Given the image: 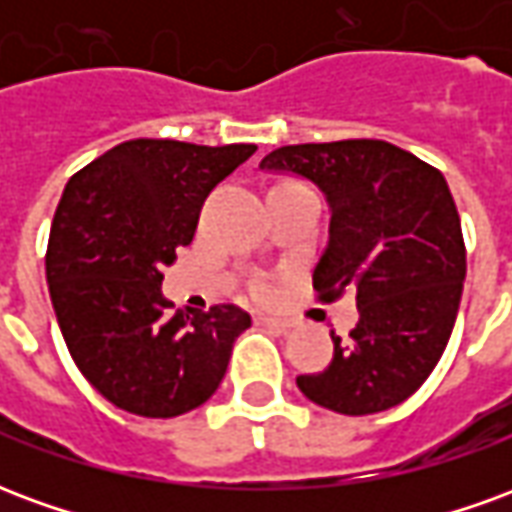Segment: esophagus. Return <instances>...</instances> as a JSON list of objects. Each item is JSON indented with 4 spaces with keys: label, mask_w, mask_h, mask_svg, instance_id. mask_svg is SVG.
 Returning <instances> with one entry per match:
<instances>
[{
    "label": "esophagus",
    "mask_w": 512,
    "mask_h": 512,
    "mask_svg": "<svg viewBox=\"0 0 512 512\" xmlns=\"http://www.w3.org/2000/svg\"><path fill=\"white\" fill-rule=\"evenodd\" d=\"M260 326H268V329H274V332L285 334L290 329V321H282V318H274V315H257L255 318Z\"/></svg>",
    "instance_id": "34e87169"
}]
</instances>
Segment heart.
I'll return each mask as SVG.
<instances>
[{
    "label": "heart",
    "mask_w": 512,
    "mask_h": 512,
    "mask_svg": "<svg viewBox=\"0 0 512 512\" xmlns=\"http://www.w3.org/2000/svg\"><path fill=\"white\" fill-rule=\"evenodd\" d=\"M255 290H257V293H266V285H257Z\"/></svg>",
    "instance_id": "heart-1"
}]
</instances>
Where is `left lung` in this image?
Wrapping results in <instances>:
<instances>
[{
	"instance_id": "8db88e82",
	"label": "left lung",
	"mask_w": 512,
	"mask_h": 512,
	"mask_svg": "<svg viewBox=\"0 0 512 512\" xmlns=\"http://www.w3.org/2000/svg\"><path fill=\"white\" fill-rule=\"evenodd\" d=\"M260 169L318 183L329 200V246L312 271L318 296L356 293L359 323L323 373L296 384L312 403L365 417L403 403L447 348L463 279L461 216L439 169L384 139L271 150Z\"/></svg>"
}]
</instances>
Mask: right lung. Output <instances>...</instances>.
Here are the masks:
<instances>
[{
  "label": "right lung",
  "instance_id": "obj_1",
  "mask_svg": "<svg viewBox=\"0 0 512 512\" xmlns=\"http://www.w3.org/2000/svg\"><path fill=\"white\" fill-rule=\"evenodd\" d=\"M255 150L128 139L62 191L46 249L51 304L82 376L128 414L202 406L252 326L235 304L172 312L161 271L191 244L205 197Z\"/></svg>",
  "mask_w": 512,
  "mask_h": 512
}]
</instances>
